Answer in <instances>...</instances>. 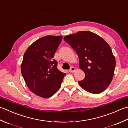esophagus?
I'll return each instance as SVG.
<instances>
[{"mask_svg":"<svg viewBox=\"0 0 128 128\" xmlns=\"http://www.w3.org/2000/svg\"><path fill=\"white\" fill-rule=\"evenodd\" d=\"M75 71H76V68L74 67H72L69 70V72H74Z\"/></svg>","mask_w":128,"mask_h":128,"instance_id":"obj_1","label":"esophagus"}]
</instances>
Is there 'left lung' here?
I'll list each match as a JSON object with an SVG mask.
<instances>
[{
  "label": "left lung",
  "instance_id": "8db88e82",
  "mask_svg": "<svg viewBox=\"0 0 128 128\" xmlns=\"http://www.w3.org/2000/svg\"><path fill=\"white\" fill-rule=\"evenodd\" d=\"M79 56V68L86 77L78 83L92 94L104 92L111 83L116 68V59L110 46L94 32L80 31L64 36Z\"/></svg>",
  "mask_w": 128,
  "mask_h": 128
}]
</instances>
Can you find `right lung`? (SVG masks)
Wrapping results in <instances>:
<instances>
[{"mask_svg": "<svg viewBox=\"0 0 128 128\" xmlns=\"http://www.w3.org/2000/svg\"><path fill=\"white\" fill-rule=\"evenodd\" d=\"M62 36L40 38L29 46L21 64V72L27 86L34 94L48 98L58 90L66 74L57 68L54 54Z\"/></svg>", "mask_w": 128, "mask_h": 128, "instance_id": "1", "label": "right lung"}]
</instances>
